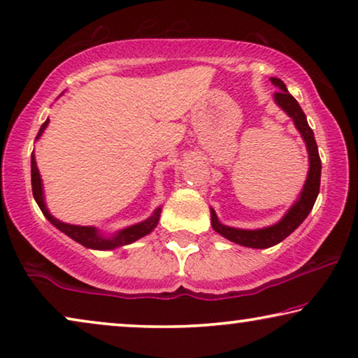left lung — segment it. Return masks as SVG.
Here are the masks:
<instances>
[{"instance_id":"8db88e82","label":"left lung","mask_w":358,"mask_h":358,"mask_svg":"<svg viewBox=\"0 0 358 358\" xmlns=\"http://www.w3.org/2000/svg\"><path fill=\"white\" fill-rule=\"evenodd\" d=\"M271 83L278 91L273 94V102L290 117L295 124L296 130L300 131L303 141L306 143L308 150V159H310V169H308V176L303 189L295 203L287 210L280 222L266 228L257 229H243V228H233L228 224H223L220 222L217 213L213 208H210V217H212V228L228 241L236 243L239 246H246L252 249H266L271 246H275L280 241H283L288 234H292L300 224L305 222V218L310 215L315 205L317 194H320V184H321V159L320 153H317V145L315 140V134L308 125L305 112L301 110L300 104H298L295 97L288 92L287 86L283 85L282 80L278 78H271Z\"/></svg>"}]
</instances>
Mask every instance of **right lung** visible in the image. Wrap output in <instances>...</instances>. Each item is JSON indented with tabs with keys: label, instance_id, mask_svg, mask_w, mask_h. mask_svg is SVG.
I'll return each mask as SVG.
<instances>
[{
	"label": "right lung",
	"instance_id": "obj_1",
	"mask_svg": "<svg viewBox=\"0 0 358 358\" xmlns=\"http://www.w3.org/2000/svg\"><path fill=\"white\" fill-rule=\"evenodd\" d=\"M48 122H50L48 119L43 122L41 130H38V134L36 136V140L41 138L43 131H45ZM31 179H32L34 199H36L38 208L42 210L43 217H45L48 222H50L57 229H60L62 233H65L66 236L75 239L76 243L83 244V246L87 248V249H96V251H110V249L127 246V244L135 243L136 239H140V238L146 236V234H150L159 222L161 207L156 208L153 215H151V217H148L146 220H143V222L130 224V227H127L124 229H119V231L112 233V234H109V236H106L104 233H101L96 227H81V224H70V223L60 222V220L53 217V215L48 212V208H47L45 197H43L42 178H41V173H38L36 155H34V151H32V156H31Z\"/></svg>",
	"mask_w": 358,
	"mask_h": 358
}]
</instances>
